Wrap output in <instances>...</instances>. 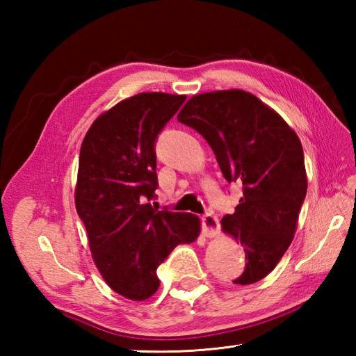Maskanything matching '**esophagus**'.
Masks as SVG:
<instances>
[{
  "label": "esophagus",
  "instance_id": "obj_1",
  "mask_svg": "<svg viewBox=\"0 0 356 356\" xmlns=\"http://www.w3.org/2000/svg\"><path fill=\"white\" fill-rule=\"evenodd\" d=\"M202 226L205 231L207 237H216L218 231H220V223L214 214H205L202 217Z\"/></svg>",
  "mask_w": 356,
  "mask_h": 356
}]
</instances>
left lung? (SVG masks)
<instances>
[{
  "label": "left lung",
  "instance_id": "1",
  "mask_svg": "<svg viewBox=\"0 0 356 356\" xmlns=\"http://www.w3.org/2000/svg\"><path fill=\"white\" fill-rule=\"evenodd\" d=\"M213 148L228 182L243 185L236 213L222 231L245 248L236 284L260 282L292 243L307 191L303 147L277 111L243 90L193 96L177 115Z\"/></svg>",
  "mask_w": 356,
  "mask_h": 356
}]
</instances>
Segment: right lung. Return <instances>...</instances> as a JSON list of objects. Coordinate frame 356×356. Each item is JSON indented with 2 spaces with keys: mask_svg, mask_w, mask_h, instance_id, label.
Returning <instances> with one entry per match:
<instances>
[{
  "mask_svg": "<svg viewBox=\"0 0 356 356\" xmlns=\"http://www.w3.org/2000/svg\"><path fill=\"white\" fill-rule=\"evenodd\" d=\"M185 99L159 92L128 97L95 120L81 145L78 216L105 283L128 300L154 295L159 264L200 234L197 216L149 203L157 188L156 139Z\"/></svg>",
  "mask_w": 356,
  "mask_h": 356,
  "instance_id": "obj_1",
  "label": "right lung"
}]
</instances>
